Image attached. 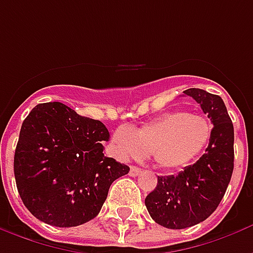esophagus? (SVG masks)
Wrapping results in <instances>:
<instances>
[{
  "label": "esophagus",
  "instance_id": "obj_1",
  "mask_svg": "<svg viewBox=\"0 0 253 253\" xmlns=\"http://www.w3.org/2000/svg\"><path fill=\"white\" fill-rule=\"evenodd\" d=\"M141 172H142L141 168H138V167H130V176H138Z\"/></svg>",
  "mask_w": 253,
  "mask_h": 253
}]
</instances>
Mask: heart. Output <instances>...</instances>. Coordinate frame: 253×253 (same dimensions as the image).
Masks as SVG:
<instances>
[{
	"mask_svg": "<svg viewBox=\"0 0 253 253\" xmlns=\"http://www.w3.org/2000/svg\"><path fill=\"white\" fill-rule=\"evenodd\" d=\"M210 138L211 125L205 116L172 111L131 131L118 128L112 143L121 159H142L150 153L160 168L177 170L191 164Z\"/></svg>",
	"mask_w": 253,
	"mask_h": 253,
	"instance_id": "1",
	"label": "heart"
}]
</instances>
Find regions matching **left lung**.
I'll return each instance as SVG.
<instances>
[{"label": "left lung", "mask_w": 253, "mask_h": 253, "mask_svg": "<svg viewBox=\"0 0 253 253\" xmlns=\"http://www.w3.org/2000/svg\"><path fill=\"white\" fill-rule=\"evenodd\" d=\"M199 103L212 123L206 152L179 175L159 176L145 199L150 217L168 229H184L205 221L222 201L233 173L234 130L223 100L203 89L183 92Z\"/></svg>", "instance_id": "1"}]
</instances>
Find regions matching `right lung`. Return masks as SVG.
Here are the masks:
<instances>
[{"label": "right lung", "instance_id": "1", "mask_svg": "<svg viewBox=\"0 0 253 253\" xmlns=\"http://www.w3.org/2000/svg\"><path fill=\"white\" fill-rule=\"evenodd\" d=\"M110 132L100 121L59 103L38 104L25 118L14 152V179L32 215L58 228L88 222L110 186L130 168L105 157Z\"/></svg>", "mask_w": 253, "mask_h": 253}]
</instances>
